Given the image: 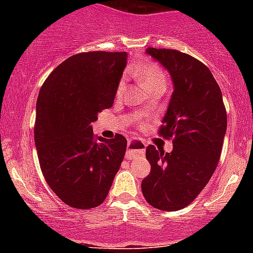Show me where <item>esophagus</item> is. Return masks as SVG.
Segmentation results:
<instances>
[{"label":"esophagus","mask_w":253,"mask_h":253,"mask_svg":"<svg viewBox=\"0 0 253 253\" xmlns=\"http://www.w3.org/2000/svg\"><path fill=\"white\" fill-rule=\"evenodd\" d=\"M146 151V146L144 143H142L140 140H131L128 146V151H126V158L131 160V158L140 156V154H144Z\"/></svg>","instance_id":"1"}]
</instances>
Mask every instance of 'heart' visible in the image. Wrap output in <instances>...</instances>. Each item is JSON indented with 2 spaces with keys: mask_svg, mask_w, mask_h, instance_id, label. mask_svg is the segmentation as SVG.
<instances>
[{
  "mask_svg": "<svg viewBox=\"0 0 253 253\" xmlns=\"http://www.w3.org/2000/svg\"><path fill=\"white\" fill-rule=\"evenodd\" d=\"M134 73L139 77L140 81L144 84V86L149 91L156 88V87H165L166 88L167 76L156 62L147 60ZM125 86H126V76H123L118 86H116V96L118 97H120L124 93Z\"/></svg>",
  "mask_w": 253,
  "mask_h": 253,
  "instance_id": "b5f03b06",
  "label": "heart"
}]
</instances>
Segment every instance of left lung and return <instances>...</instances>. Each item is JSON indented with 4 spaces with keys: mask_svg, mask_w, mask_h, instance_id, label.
I'll list each match as a JSON object with an SVG mask.
<instances>
[{
    "mask_svg": "<svg viewBox=\"0 0 253 253\" xmlns=\"http://www.w3.org/2000/svg\"><path fill=\"white\" fill-rule=\"evenodd\" d=\"M147 53L169 69L175 90L158 134L172 139L173 149L148 146L151 173L142 193L156 209L175 211L202 193L218 166L227 130L222 91L200 60L175 49L148 48Z\"/></svg>",
    "mask_w": 253,
    "mask_h": 253,
    "instance_id": "8db88e82",
    "label": "left lung"
}]
</instances>
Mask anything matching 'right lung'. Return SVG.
Returning a JSON list of instances; mask_svg holds the SVG:
<instances>
[{
    "label": "right lung",
    "mask_w": 253,
    "mask_h": 253,
    "mask_svg": "<svg viewBox=\"0 0 253 253\" xmlns=\"http://www.w3.org/2000/svg\"><path fill=\"white\" fill-rule=\"evenodd\" d=\"M126 57L125 51L78 53L40 88L34 125L40 169L55 195L76 209L104 203L124 158L126 139L96 137L91 123L113 106Z\"/></svg>",
    "instance_id": "1"
}]
</instances>
